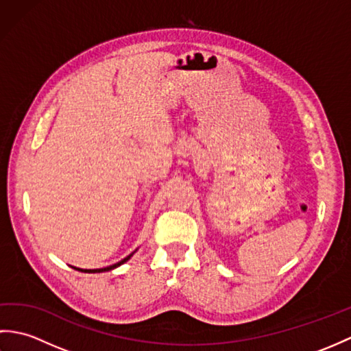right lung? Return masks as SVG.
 Segmentation results:
<instances>
[{
    "label": "right lung",
    "instance_id": "right-lung-1",
    "mask_svg": "<svg viewBox=\"0 0 351 351\" xmlns=\"http://www.w3.org/2000/svg\"><path fill=\"white\" fill-rule=\"evenodd\" d=\"M136 252V250H134ZM134 252L131 253V255H128L126 258H123L122 261H119L117 264H113V265H110V267H104V268H95V270H84V268H77V267H72V268H75V270H78V271H83V273H102V271H110V270H113V268H116V267H119V265H122L123 263H126V261H128L132 255H134Z\"/></svg>",
    "mask_w": 351,
    "mask_h": 351
}]
</instances>
